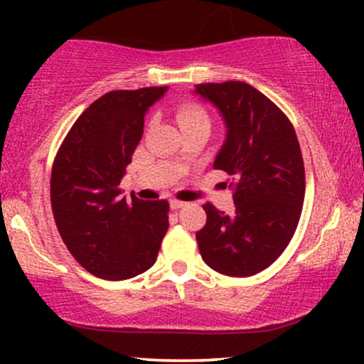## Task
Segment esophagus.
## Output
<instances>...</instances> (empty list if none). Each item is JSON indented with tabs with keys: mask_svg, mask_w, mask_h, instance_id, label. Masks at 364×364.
<instances>
[{
	"mask_svg": "<svg viewBox=\"0 0 364 364\" xmlns=\"http://www.w3.org/2000/svg\"><path fill=\"white\" fill-rule=\"evenodd\" d=\"M169 205H171V208H174V210H178V208H183V207H186L188 203L186 202H181V200H176V198H173L169 202Z\"/></svg>",
	"mask_w": 364,
	"mask_h": 364,
	"instance_id": "1",
	"label": "esophagus"
}]
</instances>
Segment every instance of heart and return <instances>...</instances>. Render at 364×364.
Masks as SVG:
<instances>
[{
  "label": "heart",
  "mask_w": 364,
  "mask_h": 364,
  "mask_svg": "<svg viewBox=\"0 0 364 364\" xmlns=\"http://www.w3.org/2000/svg\"><path fill=\"white\" fill-rule=\"evenodd\" d=\"M176 119L181 129L210 127V119H208L207 112L200 106H193V104H186V106L179 107L176 112Z\"/></svg>",
  "instance_id": "1"
}]
</instances>
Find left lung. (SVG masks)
Listing matches in <instances>:
<instances>
[{"label": "left lung", "instance_id": "left-lung-1", "mask_svg": "<svg viewBox=\"0 0 364 364\" xmlns=\"http://www.w3.org/2000/svg\"><path fill=\"white\" fill-rule=\"evenodd\" d=\"M193 94L223 116L225 140L214 168L236 179L235 214L205 203L196 243L215 272L250 277L281 257L298 228L304 200L298 136L287 116L248 83H200Z\"/></svg>", "mask_w": 364, "mask_h": 364}]
</instances>
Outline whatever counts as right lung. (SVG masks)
<instances>
[{
  "instance_id": "obj_1",
  "label": "right lung",
  "mask_w": 364,
  "mask_h": 364,
  "mask_svg": "<svg viewBox=\"0 0 364 364\" xmlns=\"http://www.w3.org/2000/svg\"><path fill=\"white\" fill-rule=\"evenodd\" d=\"M166 92L168 87L107 92L75 121L54 159L58 231L75 260L106 281L149 270L169 228L166 200H127L119 190L144 135L145 114Z\"/></svg>"
}]
</instances>
